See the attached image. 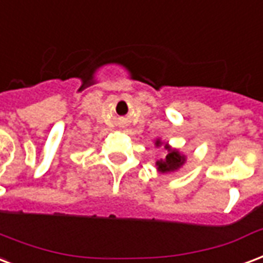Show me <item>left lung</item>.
Instances as JSON below:
<instances>
[{
	"mask_svg": "<svg viewBox=\"0 0 263 263\" xmlns=\"http://www.w3.org/2000/svg\"><path fill=\"white\" fill-rule=\"evenodd\" d=\"M161 143H163V142H161L160 139H157V141L155 142L156 146H160ZM164 147L167 149V155L164 159H160L159 161H156L157 170L160 171V173H170V171L178 170V168L185 163V156L181 155L177 149H171L167 143L164 145Z\"/></svg>",
	"mask_w": 263,
	"mask_h": 263,
	"instance_id": "1",
	"label": "left lung"
}]
</instances>
